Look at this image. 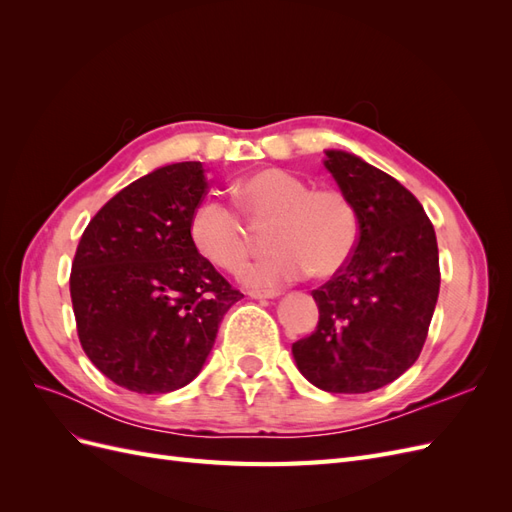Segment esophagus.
<instances>
[{
    "label": "esophagus",
    "instance_id": "34e87169",
    "mask_svg": "<svg viewBox=\"0 0 512 512\" xmlns=\"http://www.w3.org/2000/svg\"><path fill=\"white\" fill-rule=\"evenodd\" d=\"M247 294H250L252 299H275V297H280V292H277V290H250Z\"/></svg>",
    "mask_w": 512,
    "mask_h": 512
}]
</instances>
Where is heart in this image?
Wrapping results in <instances>:
<instances>
[{
    "instance_id": "obj_1",
    "label": "heart",
    "mask_w": 512,
    "mask_h": 512,
    "mask_svg": "<svg viewBox=\"0 0 512 512\" xmlns=\"http://www.w3.org/2000/svg\"><path fill=\"white\" fill-rule=\"evenodd\" d=\"M237 200L254 226H267L269 250L277 252L243 271L256 288L294 282L307 271L318 280L344 271L356 252L361 222L352 200L339 190H312L282 168H265L237 183ZM190 239L198 254L237 273L250 254V230L235 209L205 198L190 215Z\"/></svg>"
}]
</instances>
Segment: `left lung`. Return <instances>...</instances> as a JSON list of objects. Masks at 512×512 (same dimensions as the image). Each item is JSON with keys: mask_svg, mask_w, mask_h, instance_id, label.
<instances>
[{"mask_svg": "<svg viewBox=\"0 0 512 512\" xmlns=\"http://www.w3.org/2000/svg\"><path fill=\"white\" fill-rule=\"evenodd\" d=\"M356 207L361 237L344 271L312 292L316 331L292 344L301 374L327 393H369L414 365L440 292L436 230L397 179L346 151H327Z\"/></svg>", "mask_w": 512, "mask_h": 512, "instance_id": "8db88e82", "label": "left lung"}]
</instances>
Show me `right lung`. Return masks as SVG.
<instances>
[{"label": "right lung", "instance_id": "obj_1", "mask_svg": "<svg viewBox=\"0 0 512 512\" xmlns=\"http://www.w3.org/2000/svg\"><path fill=\"white\" fill-rule=\"evenodd\" d=\"M207 188L200 162L153 170L108 200L76 247V331L89 361L123 389L153 395L190 384L224 314L243 299L190 239Z\"/></svg>", "mask_w": 512, "mask_h": 512}]
</instances>
